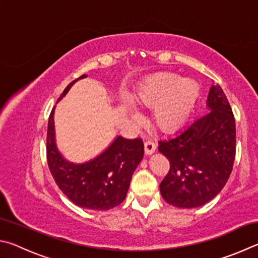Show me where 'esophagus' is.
Here are the masks:
<instances>
[{
  "instance_id": "34e87169",
  "label": "esophagus",
  "mask_w": 258,
  "mask_h": 258,
  "mask_svg": "<svg viewBox=\"0 0 258 258\" xmlns=\"http://www.w3.org/2000/svg\"><path fill=\"white\" fill-rule=\"evenodd\" d=\"M144 145H145V153H146L147 155L153 154V153H154L155 150H156V144L153 142V141H150V139H148V141H146Z\"/></svg>"
}]
</instances>
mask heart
<instances>
[{
    "label": "heart",
    "mask_w": 258,
    "mask_h": 258,
    "mask_svg": "<svg viewBox=\"0 0 258 258\" xmlns=\"http://www.w3.org/2000/svg\"><path fill=\"white\" fill-rule=\"evenodd\" d=\"M201 86L195 79L179 78L173 72H157L143 81L136 93V102L144 107L153 108V121L162 132H174L190 114L200 96ZM134 120L141 114L128 104Z\"/></svg>",
    "instance_id": "heart-1"
}]
</instances>
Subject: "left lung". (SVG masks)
I'll return each instance as SVG.
<instances>
[{
    "label": "left lung",
    "instance_id": "8db88e82",
    "mask_svg": "<svg viewBox=\"0 0 258 258\" xmlns=\"http://www.w3.org/2000/svg\"><path fill=\"white\" fill-rule=\"evenodd\" d=\"M211 112L174 136L159 142L170 162L160 184L169 204L192 209L218 195L231 174L236 157V121L222 88L213 84L207 97Z\"/></svg>",
    "mask_w": 258,
    "mask_h": 258
}]
</instances>
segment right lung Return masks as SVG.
<instances>
[{
  "label": "right lung",
  "mask_w": 258,
  "mask_h": 258,
  "mask_svg": "<svg viewBox=\"0 0 258 258\" xmlns=\"http://www.w3.org/2000/svg\"><path fill=\"white\" fill-rule=\"evenodd\" d=\"M86 75L78 79L86 78ZM76 79L67 86L57 101L66 96ZM47 164L63 194L83 209L106 211L124 201L134 171L144 156L141 138L117 136L114 142L94 160L81 164L67 161L57 151L54 130V107L48 117L46 137Z\"/></svg>",
  "instance_id": "1"
}]
</instances>
